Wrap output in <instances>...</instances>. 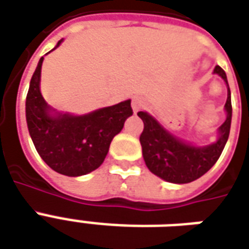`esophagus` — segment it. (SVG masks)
<instances>
[{"instance_id": "1", "label": "esophagus", "mask_w": 249, "mask_h": 249, "mask_svg": "<svg viewBox=\"0 0 249 249\" xmlns=\"http://www.w3.org/2000/svg\"><path fill=\"white\" fill-rule=\"evenodd\" d=\"M142 108V101H141L140 98H133V101H132V109H133V112L137 113L139 110H141Z\"/></svg>"}]
</instances>
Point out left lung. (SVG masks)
Wrapping results in <instances>:
<instances>
[{"label":"left lung","mask_w":249,"mask_h":249,"mask_svg":"<svg viewBox=\"0 0 249 249\" xmlns=\"http://www.w3.org/2000/svg\"><path fill=\"white\" fill-rule=\"evenodd\" d=\"M214 74L220 76L228 88L224 110L227 119L217 129V140L208 145H195L171 133L148 112H139L137 116L144 123L140 136L142 157L146 167L157 178L173 184H187L201 178L213 167L224 149L231 129L232 104L231 90L225 71L214 66Z\"/></svg>","instance_id":"1"}]
</instances>
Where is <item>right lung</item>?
<instances>
[{"mask_svg":"<svg viewBox=\"0 0 249 249\" xmlns=\"http://www.w3.org/2000/svg\"><path fill=\"white\" fill-rule=\"evenodd\" d=\"M42 61L44 57L32 76L25 104L32 141L41 159L57 173L71 178L88 175L103 164L113 137L124 128L125 120L133 114L130 100L80 116L57 112L41 94Z\"/></svg>","mask_w":249,"mask_h":249,"instance_id":"obj_1","label":"right lung"}]
</instances>
